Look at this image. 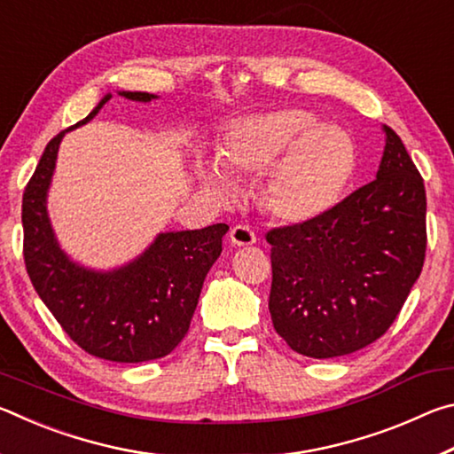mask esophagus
Returning a JSON list of instances; mask_svg holds the SVG:
<instances>
[{
    "label": "esophagus",
    "instance_id": "esophagus-1",
    "mask_svg": "<svg viewBox=\"0 0 454 454\" xmlns=\"http://www.w3.org/2000/svg\"><path fill=\"white\" fill-rule=\"evenodd\" d=\"M230 240L236 246H250L256 242L254 230L246 224H236L232 230H230Z\"/></svg>",
    "mask_w": 454,
    "mask_h": 454
}]
</instances>
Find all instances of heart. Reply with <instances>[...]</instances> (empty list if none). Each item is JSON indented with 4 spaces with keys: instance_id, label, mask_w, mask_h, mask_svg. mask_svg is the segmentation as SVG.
Returning a JSON list of instances; mask_svg holds the SVG:
<instances>
[{
    "instance_id": "heart-1",
    "label": "heart",
    "mask_w": 454,
    "mask_h": 454,
    "mask_svg": "<svg viewBox=\"0 0 454 454\" xmlns=\"http://www.w3.org/2000/svg\"><path fill=\"white\" fill-rule=\"evenodd\" d=\"M355 142L334 124L306 110H278L228 128L220 162L202 164L206 186L226 194L232 172H264L260 204L274 218L302 222L328 210L352 178Z\"/></svg>"
}]
</instances>
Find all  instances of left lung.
<instances>
[{
  "label": "left lung",
  "instance_id": "1",
  "mask_svg": "<svg viewBox=\"0 0 454 454\" xmlns=\"http://www.w3.org/2000/svg\"><path fill=\"white\" fill-rule=\"evenodd\" d=\"M376 178L333 208L272 228L268 310L292 350L344 356L393 325L427 254V192L393 128Z\"/></svg>",
  "mask_w": 454,
  "mask_h": 454
}]
</instances>
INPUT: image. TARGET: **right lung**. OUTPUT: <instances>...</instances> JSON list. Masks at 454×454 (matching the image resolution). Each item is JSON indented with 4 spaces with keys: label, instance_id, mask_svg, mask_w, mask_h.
Masks as SVG:
<instances>
[{
    "label": "right lung",
    "instance_id": "1",
    "mask_svg": "<svg viewBox=\"0 0 454 454\" xmlns=\"http://www.w3.org/2000/svg\"><path fill=\"white\" fill-rule=\"evenodd\" d=\"M121 96L136 102L156 98L145 91H121ZM110 98L106 96L86 120L67 129L86 124ZM67 129L45 145L24 190L21 224L29 280L64 333L88 355L112 363L162 358L188 333L204 278L220 256L228 226L160 234L140 258L114 272L75 266L59 250L45 212V192Z\"/></svg>",
    "mask_w": 454,
    "mask_h": 454
}]
</instances>
